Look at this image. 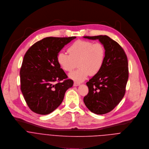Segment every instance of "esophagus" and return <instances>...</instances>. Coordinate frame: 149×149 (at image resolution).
Here are the masks:
<instances>
[{
    "instance_id": "esophagus-1",
    "label": "esophagus",
    "mask_w": 149,
    "mask_h": 149,
    "mask_svg": "<svg viewBox=\"0 0 149 149\" xmlns=\"http://www.w3.org/2000/svg\"><path fill=\"white\" fill-rule=\"evenodd\" d=\"M79 84H80V83H79V82H76V81H74V83H73V86H79Z\"/></svg>"
}]
</instances>
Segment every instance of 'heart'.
I'll list each match as a JSON object with an SVG mask.
<instances>
[{
    "label": "heart",
    "instance_id": "1",
    "mask_svg": "<svg viewBox=\"0 0 149 149\" xmlns=\"http://www.w3.org/2000/svg\"><path fill=\"white\" fill-rule=\"evenodd\" d=\"M68 52L69 54L59 52L57 62L66 72H71L78 63L79 68L69 75L70 79L77 81L84 80L89 74H97L103 68L106 53L102 43L81 40L73 43L68 47Z\"/></svg>",
    "mask_w": 149,
    "mask_h": 149
}]
</instances>
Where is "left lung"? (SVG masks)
<instances>
[{
    "instance_id": "left-lung-1",
    "label": "left lung",
    "mask_w": 149,
    "mask_h": 149,
    "mask_svg": "<svg viewBox=\"0 0 149 149\" xmlns=\"http://www.w3.org/2000/svg\"><path fill=\"white\" fill-rule=\"evenodd\" d=\"M84 38L99 39L106 49L103 68L86 83L88 93L83 99L89 110L104 114L113 110L125 96L129 78L127 57L122 47L106 35Z\"/></svg>"
}]
</instances>
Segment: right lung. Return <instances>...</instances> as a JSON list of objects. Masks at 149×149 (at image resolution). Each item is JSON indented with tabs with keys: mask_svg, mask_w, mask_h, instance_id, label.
I'll return each mask as SVG.
<instances>
[{
	"mask_svg": "<svg viewBox=\"0 0 149 149\" xmlns=\"http://www.w3.org/2000/svg\"><path fill=\"white\" fill-rule=\"evenodd\" d=\"M76 37L45 38L26 52L20 70V89L28 107L46 115L62 103L73 81L57 62L61 50Z\"/></svg>",
	"mask_w": 149,
	"mask_h": 149,
	"instance_id": "obj_1",
	"label": "right lung"
}]
</instances>
